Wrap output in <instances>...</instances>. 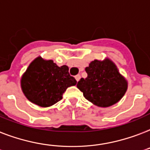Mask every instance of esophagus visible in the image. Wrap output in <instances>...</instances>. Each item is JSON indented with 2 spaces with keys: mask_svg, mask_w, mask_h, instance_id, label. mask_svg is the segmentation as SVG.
Returning <instances> with one entry per match:
<instances>
[{
  "mask_svg": "<svg viewBox=\"0 0 150 150\" xmlns=\"http://www.w3.org/2000/svg\"><path fill=\"white\" fill-rule=\"evenodd\" d=\"M75 79H76V81L77 82H79L80 79V78H81V76H80V75H75Z\"/></svg>",
  "mask_w": 150,
  "mask_h": 150,
  "instance_id": "34e87169",
  "label": "esophagus"
}]
</instances>
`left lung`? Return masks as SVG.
<instances>
[{
	"mask_svg": "<svg viewBox=\"0 0 150 150\" xmlns=\"http://www.w3.org/2000/svg\"><path fill=\"white\" fill-rule=\"evenodd\" d=\"M87 77L78 82L84 98L93 105L107 108L121 100L127 90V81L108 58L91 61L86 67Z\"/></svg>",
	"mask_w": 150,
	"mask_h": 150,
	"instance_id": "obj_1",
	"label": "left lung"
}]
</instances>
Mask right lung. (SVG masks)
I'll return each mask as SVG.
<instances>
[{
	"label": "right lung",
	"mask_w": 150,
	"mask_h": 150,
	"mask_svg": "<svg viewBox=\"0 0 150 150\" xmlns=\"http://www.w3.org/2000/svg\"><path fill=\"white\" fill-rule=\"evenodd\" d=\"M68 70L66 65L59 67L53 60L37 57L22 75V91L30 101L40 107L53 105L62 99L67 88L77 83Z\"/></svg>",
	"instance_id": "1"
}]
</instances>
